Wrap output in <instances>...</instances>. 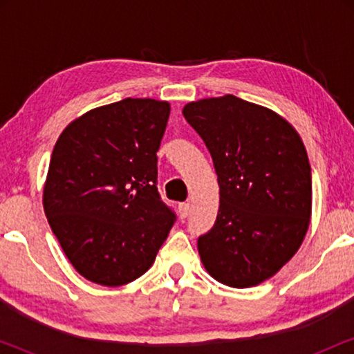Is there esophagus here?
<instances>
[{
  "label": "esophagus",
  "mask_w": 354,
  "mask_h": 354,
  "mask_svg": "<svg viewBox=\"0 0 354 354\" xmlns=\"http://www.w3.org/2000/svg\"><path fill=\"white\" fill-rule=\"evenodd\" d=\"M178 214H180V219H185L190 214V205L188 203H180L178 205Z\"/></svg>",
  "instance_id": "34e87169"
}]
</instances>
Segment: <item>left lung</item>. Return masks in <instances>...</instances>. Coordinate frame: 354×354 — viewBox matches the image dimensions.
Wrapping results in <instances>:
<instances>
[{"mask_svg":"<svg viewBox=\"0 0 354 354\" xmlns=\"http://www.w3.org/2000/svg\"><path fill=\"white\" fill-rule=\"evenodd\" d=\"M183 115L219 182L216 222L198 239L203 264L229 287L264 282L292 259L309 225L313 178L301 138L279 114L234 95L188 103Z\"/></svg>","mask_w":354,"mask_h":354,"instance_id":"left-lung-1","label":"left lung"}]
</instances>
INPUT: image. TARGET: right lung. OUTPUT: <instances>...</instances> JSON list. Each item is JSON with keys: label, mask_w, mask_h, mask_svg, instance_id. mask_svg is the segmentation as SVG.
I'll return each mask as SVG.
<instances>
[{"label": "right lung", "mask_w": 354, "mask_h": 354, "mask_svg": "<svg viewBox=\"0 0 354 354\" xmlns=\"http://www.w3.org/2000/svg\"><path fill=\"white\" fill-rule=\"evenodd\" d=\"M167 101L125 98L67 125L53 149L43 206L67 259L119 287L151 268L176 212L158 192Z\"/></svg>", "instance_id": "add662e5"}]
</instances>
